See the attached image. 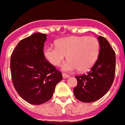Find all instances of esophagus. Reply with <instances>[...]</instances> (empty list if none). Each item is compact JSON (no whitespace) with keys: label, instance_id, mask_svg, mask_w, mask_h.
<instances>
[{"label":"esophagus","instance_id":"34e87169","mask_svg":"<svg viewBox=\"0 0 125 125\" xmlns=\"http://www.w3.org/2000/svg\"><path fill=\"white\" fill-rule=\"evenodd\" d=\"M62 76L63 78H68L70 77V75H68V73H63Z\"/></svg>","mask_w":125,"mask_h":125}]
</instances>
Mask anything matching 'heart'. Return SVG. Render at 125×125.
<instances>
[{
	"label": "heart",
	"mask_w": 125,
	"mask_h": 125,
	"mask_svg": "<svg viewBox=\"0 0 125 125\" xmlns=\"http://www.w3.org/2000/svg\"><path fill=\"white\" fill-rule=\"evenodd\" d=\"M100 52L98 40L94 37L72 36L61 39L56 47L48 46L44 50L46 59L55 66L60 65L65 57L69 60L62 65L65 71L86 72L96 63Z\"/></svg>",
	"instance_id": "1"
}]
</instances>
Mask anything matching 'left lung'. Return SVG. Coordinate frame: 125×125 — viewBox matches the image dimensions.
<instances>
[{
	"label": "left lung",
	"instance_id": "8db88e82",
	"mask_svg": "<svg viewBox=\"0 0 125 125\" xmlns=\"http://www.w3.org/2000/svg\"><path fill=\"white\" fill-rule=\"evenodd\" d=\"M100 52L98 60L90 70L76 76L78 84L73 89L77 99L83 102H92L101 98L109 90L115 79V52L106 39L98 37Z\"/></svg>",
	"mask_w": 125,
	"mask_h": 125
}]
</instances>
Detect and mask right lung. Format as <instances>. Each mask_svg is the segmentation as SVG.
I'll return each instance as SVG.
<instances>
[{
    "instance_id": "add662e5",
    "label": "right lung",
    "mask_w": 125,
    "mask_h": 125,
    "mask_svg": "<svg viewBox=\"0 0 125 125\" xmlns=\"http://www.w3.org/2000/svg\"><path fill=\"white\" fill-rule=\"evenodd\" d=\"M46 34L34 33L15 47L10 58V72L15 90L32 104H41L52 98L61 72L47 61L43 53Z\"/></svg>"
}]
</instances>
